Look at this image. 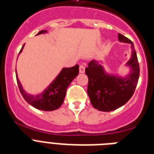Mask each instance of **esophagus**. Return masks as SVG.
Listing matches in <instances>:
<instances>
[{"instance_id":"1","label":"esophagus","mask_w":154,"mask_h":154,"mask_svg":"<svg viewBox=\"0 0 154 154\" xmlns=\"http://www.w3.org/2000/svg\"><path fill=\"white\" fill-rule=\"evenodd\" d=\"M84 71H85L84 65H80V66H79V72H80V73H84Z\"/></svg>"}]
</instances>
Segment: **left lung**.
Returning a JSON list of instances; mask_svg holds the SVG:
<instances>
[{
	"label": "left lung",
	"instance_id": "obj_1",
	"mask_svg": "<svg viewBox=\"0 0 154 154\" xmlns=\"http://www.w3.org/2000/svg\"><path fill=\"white\" fill-rule=\"evenodd\" d=\"M119 40L130 44L131 48V56L125 64L129 67L126 75L109 73L102 61L96 60H91L85 69L88 77L87 94L92 106L100 111H112L125 105L134 93L139 79V64L134 44L120 33Z\"/></svg>",
	"mask_w": 154,
	"mask_h": 154
}]
</instances>
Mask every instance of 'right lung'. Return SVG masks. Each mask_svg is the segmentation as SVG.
<instances>
[{
	"instance_id": "right-lung-1",
	"label": "right lung",
	"mask_w": 154,
	"mask_h": 154,
	"mask_svg": "<svg viewBox=\"0 0 154 154\" xmlns=\"http://www.w3.org/2000/svg\"><path fill=\"white\" fill-rule=\"evenodd\" d=\"M47 30L40 31L36 35L45 34ZM24 44L20 51V54L23 51ZM18 58V57H17ZM79 75V65H75L72 67H63L60 72L54 79L52 82L43 91L37 94H32L27 92L19 80L16 69L17 81L20 91L22 96L24 97L27 103L32 106L33 107L44 111H52L60 108L63 103L66 92L68 86L73 81V79Z\"/></svg>"
}]
</instances>
